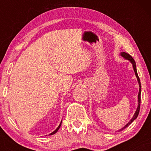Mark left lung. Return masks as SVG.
<instances>
[{"label": "left lung", "mask_w": 151, "mask_h": 151, "mask_svg": "<svg viewBox=\"0 0 151 151\" xmlns=\"http://www.w3.org/2000/svg\"><path fill=\"white\" fill-rule=\"evenodd\" d=\"M121 55L123 57L124 59H126V60H129L130 62L132 63L133 65V70H134L135 72V74H136V77H137V80L138 81V84H139V92H138V107H137V109L136 111V112H135L134 115H133V116L132 119H131V120L129 121V123H128L126 125L124 126V128H122V129L119 130V131H122V130H124V129H126V127H128L130 124H131V123L133 122V121L135 120V119H136L137 117H138V114H139V111H140V106H141V81H140V79L139 77H138V73H137V70H136V62L134 61V60H133L132 57L131 56V55H129V54L126 53V52H121Z\"/></svg>", "instance_id": "8db88e82"}]
</instances>
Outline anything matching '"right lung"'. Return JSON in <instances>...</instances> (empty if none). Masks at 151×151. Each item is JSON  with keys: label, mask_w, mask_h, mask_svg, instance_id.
I'll use <instances>...</instances> for the list:
<instances>
[{"label": "right lung", "mask_w": 151, "mask_h": 151, "mask_svg": "<svg viewBox=\"0 0 151 151\" xmlns=\"http://www.w3.org/2000/svg\"><path fill=\"white\" fill-rule=\"evenodd\" d=\"M61 124H62V121H61V123H60V125H59L58 127L57 128V129L55 130V131H54L52 133H50V135H53V134H55V133H56L57 132H58V130H59V129H60V126H61Z\"/></svg>", "instance_id": "obj_1"}]
</instances>
